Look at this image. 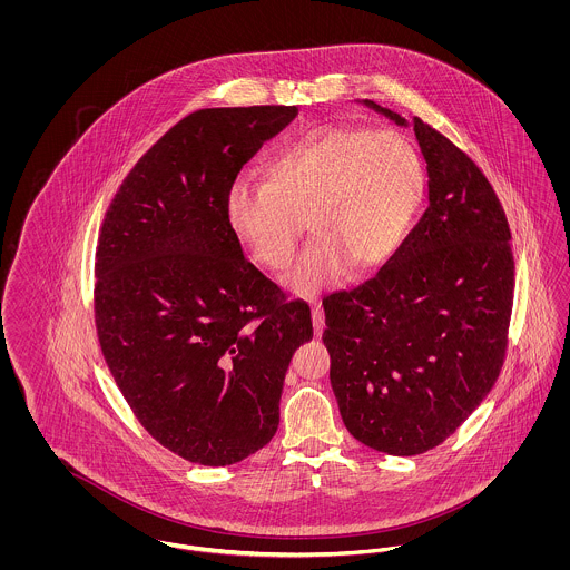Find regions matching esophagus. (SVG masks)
Masks as SVG:
<instances>
[{
  "instance_id": "obj_1",
  "label": "esophagus",
  "mask_w": 570,
  "mask_h": 570,
  "mask_svg": "<svg viewBox=\"0 0 570 570\" xmlns=\"http://www.w3.org/2000/svg\"><path fill=\"white\" fill-rule=\"evenodd\" d=\"M312 325H314V335L321 337L323 328H325V312L321 307V303L312 301Z\"/></svg>"
}]
</instances>
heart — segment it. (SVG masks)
<instances>
[{
  "instance_id": "1",
  "label": "heart",
  "mask_w": 570,
  "mask_h": 570,
  "mask_svg": "<svg viewBox=\"0 0 570 570\" xmlns=\"http://www.w3.org/2000/svg\"><path fill=\"white\" fill-rule=\"evenodd\" d=\"M269 184L239 175L226 191V219L269 272L286 269L309 222L316 239L286 284L312 295L351 269L376 272L406 242L425 190L416 147L393 130L323 126L282 147Z\"/></svg>"
}]
</instances>
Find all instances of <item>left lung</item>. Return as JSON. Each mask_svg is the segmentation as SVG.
I'll return each mask as SVG.
<instances>
[{
    "instance_id": "left-lung-1",
    "label": "left lung",
    "mask_w": 570,
    "mask_h": 570,
    "mask_svg": "<svg viewBox=\"0 0 570 570\" xmlns=\"http://www.w3.org/2000/svg\"><path fill=\"white\" fill-rule=\"evenodd\" d=\"M400 126L406 119L374 100ZM430 205L372 279L323 298L331 386L346 430L380 453L444 442L500 376L515 261L507 214L483 170L414 117Z\"/></svg>"
}]
</instances>
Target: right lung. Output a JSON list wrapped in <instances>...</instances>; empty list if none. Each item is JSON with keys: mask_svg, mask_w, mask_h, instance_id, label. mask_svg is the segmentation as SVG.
Masks as SVG:
<instances>
[{"mask_svg": "<svg viewBox=\"0 0 570 570\" xmlns=\"http://www.w3.org/2000/svg\"><path fill=\"white\" fill-rule=\"evenodd\" d=\"M297 107L200 109L135 164L96 249L94 312L105 361L164 449L230 465L279 423L293 353L312 316L244 256L226 191Z\"/></svg>", "mask_w": 570, "mask_h": 570, "instance_id": "obj_1", "label": "right lung"}]
</instances>
